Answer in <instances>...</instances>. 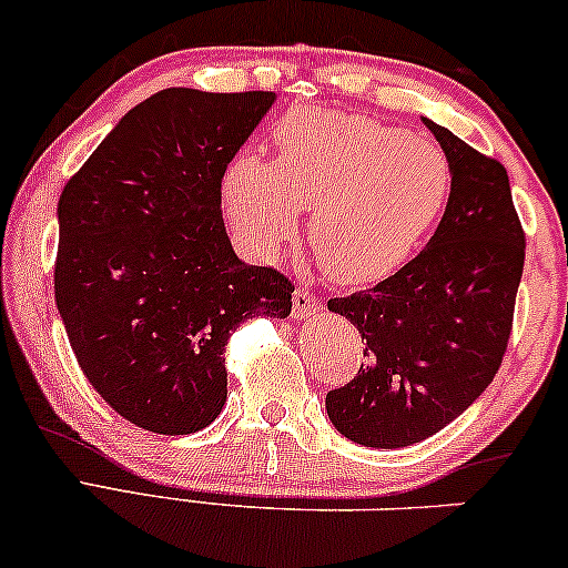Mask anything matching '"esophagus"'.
Listing matches in <instances>:
<instances>
[{
  "instance_id": "34e87169",
  "label": "esophagus",
  "mask_w": 568,
  "mask_h": 568,
  "mask_svg": "<svg viewBox=\"0 0 568 568\" xmlns=\"http://www.w3.org/2000/svg\"><path fill=\"white\" fill-rule=\"evenodd\" d=\"M318 311H321V300L315 297L313 292H307V290L294 292V297H292V318L305 321V318H311V315H315Z\"/></svg>"
}]
</instances>
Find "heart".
Wrapping results in <instances>:
<instances>
[{
  "label": "heart",
  "mask_w": 568,
  "mask_h": 568,
  "mask_svg": "<svg viewBox=\"0 0 568 568\" xmlns=\"http://www.w3.org/2000/svg\"><path fill=\"white\" fill-rule=\"evenodd\" d=\"M454 174L430 138L367 116L297 112L276 128V166L240 153L224 174V211L242 245L276 261L311 209L307 240L338 284L399 271L452 201Z\"/></svg>",
  "instance_id": "1"
}]
</instances>
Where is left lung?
Segmentation results:
<instances>
[{"label": "left lung", "instance_id": "left-lung-1", "mask_svg": "<svg viewBox=\"0 0 568 568\" xmlns=\"http://www.w3.org/2000/svg\"><path fill=\"white\" fill-rule=\"evenodd\" d=\"M452 164V201L423 253L367 292L328 300L365 338V365L326 394L344 438L404 448L436 436L498 373L525 268L500 161L423 116Z\"/></svg>", "mask_w": 568, "mask_h": 568}]
</instances>
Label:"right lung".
I'll list each match as a JSON object with an SVG mask.
<instances>
[{
  "label": "right lung",
  "mask_w": 568,
  "mask_h": 568,
  "mask_svg": "<svg viewBox=\"0 0 568 568\" xmlns=\"http://www.w3.org/2000/svg\"><path fill=\"white\" fill-rule=\"evenodd\" d=\"M276 93L166 88L101 140L59 195L54 297L80 371L116 415L187 436L226 402L240 323L286 318L294 286L234 255L221 180Z\"/></svg>",
  "instance_id": "add662e5"
}]
</instances>
